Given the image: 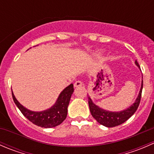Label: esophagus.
<instances>
[{
	"label": "esophagus",
	"mask_w": 154,
	"mask_h": 154,
	"mask_svg": "<svg viewBox=\"0 0 154 154\" xmlns=\"http://www.w3.org/2000/svg\"><path fill=\"white\" fill-rule=\"evenodd\" d=\"M83 83L81 80H77V81L74 83V87H80V86H83Z\"/></svg>",
	"instance_id": "esophagus-1"
}]
</instances>
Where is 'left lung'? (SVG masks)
I'll use <instances>...</instances> for the list:
<instances>
[{"label": "left lung", "instance_id": "8db88e82", "mask_svg": "<svg viewBox=\"0 0 154 154\" xmlns=\"http://www.w3.org/2000/svg\"><path fill=\"white\" fill-rule=\"evenodd\" d=\"M135 63L138 67L140 68V66L136 60ZM142 88H143V80L142 82V87H141L139 96H138L135 103L127 109L121 112H116L106 111V110H103V109L99 108L98 106L92 103L91 98L88 96V106H89V109L91 116L99 124L107 127H116V126L125 123L126 121L128 120L137 110L139 103H140L141 97H142Z\"/></svg>", "mask_w": 154, "mask_h": 154}]
</instances>
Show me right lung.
I'll list each match as a JSON object with an SVG mask.
<instances>
[{
	"label": "right lung",
	"instance_id": "obj_1",
	"mask_svg": "<svg viewBox=\"0 0 154 154\" xmlns=\"http://www.w3.org/2000/svg\"><path fill=\"white\" fill-rule=\"evenodd\" d=\"M74 91L73 84L66 87L59 96L57 102L51 109L42 112H33L27 109L19 103L12 91V98L15 105L27 119L34 125L45 128L57 127L63 123L66 119L68 106L69 104L71 94Z\"/></svg>",
	"mask_w": 154,
	"mask_h": 154
}]
</instances>
